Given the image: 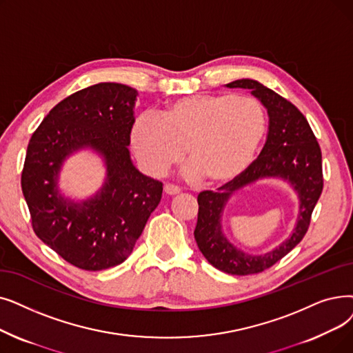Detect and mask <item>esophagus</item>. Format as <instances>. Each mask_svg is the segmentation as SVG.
Returning <instances> with one entry per match:
<instances>
[{
    "mask_svg": "<svg viewBox=\"0 0 353 353\" xmlns=\"http://www.w3.org/2000/svg\"><path fill=\"white\" fill-rule=\"evenodd\" d=\"M179 192H180V189L177 186H174V185H170V183H167V185H164V193L165 194L173 196V194H177Z\"/></svg>",
    "mask_w": 353,
    "mask_h": 353,
    "instance_id": "obj_1",
    "label": "esophagus"
}]
</instances>
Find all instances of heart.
Instances as JSON below:
<instances>
[{
	"mask_svg": "<svg viewBox=\"0 0 353 353\" xmlns=\"http://www.w3.org/2000/svg\"><path fill=\"white\" fill-rule=\"evenodd\" d=\"M268 127L264 105L235 94L180 98L160 117H137L130 141L137 160L151 176H163L185 159L190 172L212 185L228 183L254 161Z\"/></svg>",
	"mask_w": 353,
	"mask_h": 353,
	"instance_id": "heart-1",
	"label": "heart"
}]
</instances>
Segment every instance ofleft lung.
Segmentation results:
<instances>
[{
  "instance_id": "1",
  "label": "left lung",
  "mask_w": 353,
  "mask_h": 353,
  "mask_svg": "<svg viewBox=\"0 0 353 353\" xmlns=\"http://www.w3.org/2000/svg\"><path fill=\"white\" fill-rule=\"evenodd\" d=\"M226 86L251 89L252 95L263 102L270 117L268 137L259 156L242 174L214 192L199 193L194 239L214 268L234 275H250L263 272L279 263L307 232L313 209L323 190L321 150L307 119L285 98L252 79H238ZM264 176L288 179L299 193L301 213L293 236L279 249L255 257L228 243L221 234L220 214L227 199L236 190Z\"/></svg>"
}]
</instances>
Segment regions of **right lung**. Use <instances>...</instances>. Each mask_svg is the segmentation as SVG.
<instances>
[{
  "mask_svg": "<svg viewBox=\"0 0 353 353\" xmlns=\"http://www.w3.org/2000/svg\"><path fill=\"white\" fill-rule=\"evenodd\" d=\"M134 88L103 82L74 92L48 114L28 141L21 189L36 235L69 264L101 271L125 261L161 201L163 183L130 159ZM97 149L107 164L101 192L82 204L58 194L59 165L73 150Z\"/></svg>",
  "mask_w": 353,
  "mask_h": 353,
  "instance_id": "add662e5",
  "label": "right lung"
}]
</instances>
